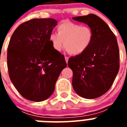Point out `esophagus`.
Here are the masks:
<instances>
[{"label": "esophagus", "mask_w": 127, "mask_h": 127, "mask_svg": "<svg viewBox=\"0 0 127 127\" xmlns=\"http://www.w3.org/2000/svg\"><path fill=\"white\" fill-rule=\"evenodd\" d=\"M65 59L66 62L68 63V60H69V58H68V57H65Z\"/></svg>", "instance_id": "1"}]
</instances>
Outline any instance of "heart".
Returning a JSON list of instances; mask_svg holds the SVG:
<instances>
[{
	"label": "heart",
	"instance_id": "heart-1",
	"mask_svg": "<svg viewBox=\"0 0 127 127\" xmlns=\"http://www.w3.org/2000/svg\"><path fill=\"white\" fill-rule=\"evenodd\" d=\"M57 29L58 33H51L49 38L57 51H61L65 46L70 54L79 55L88 50L94 40V32L89 26L66 21Z\"/></svg>",
	"mask_w": 127,
	"mask_h": 127
}]
</instances>
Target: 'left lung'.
<instances>
[{"label":"left lung","mask_w":127,"mask_h":127,"mask_svg":"<svg viewBox=\"0 0 127 127\" xmlns=\"http://www.w3.org/2000/svg\"><path fill=\"white\" fill-rule=\"evenodd\" d=\"M72 19L88 25L94 32V40L88 50L69 59L68 65L73 72L72 87L83 98H97L110 89L118 73L120 52L116 37L107 23L95 14Z\"/></svg>","instance_id":"left-lung-1"}]
</instances>
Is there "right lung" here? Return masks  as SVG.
Masks as SVG:
<instances>
[{
  "label": "right lung",
  "mask_w": 127,
  "mask_h": 127,
  "mask_svg": "<svg viewBox=\"0 0 127 127\" xmlns=\"http://www.w3.org/2000/svg\"><path fill=\"white\" fill-rule=\"evenodd\" d=\"M57 21L35 18L18 26L7 48L10 79L18 92L31 101L45 100L53 94L55 83L67 67L64 56L49 41Z\"/></svg>",
  "instance_id": "add662e5"
}]
</instances>
